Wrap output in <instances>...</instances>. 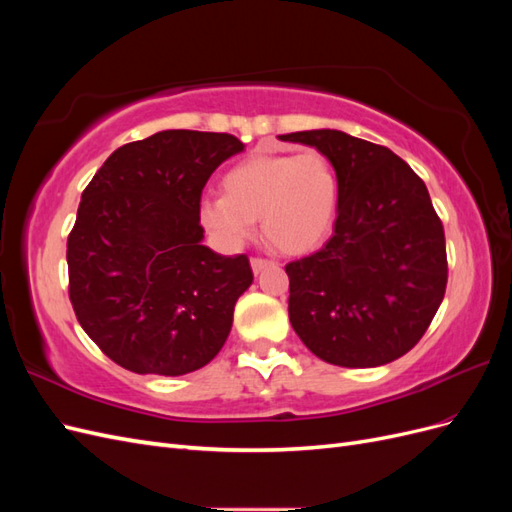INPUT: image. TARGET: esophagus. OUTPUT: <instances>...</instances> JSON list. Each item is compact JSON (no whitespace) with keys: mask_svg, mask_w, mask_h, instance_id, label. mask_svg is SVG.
Segmentation results:
<instances>
[{"mask_svg":"<svg viewBox=\"0 0 512 512\" xmlns=\"http://www.w3.org/2000/svg\"><path fill=\"white\" fill-rule=\"evenodd\" d=\"M273 262L271 260H265V258H252V271L258 275L260 271H265L267 267H271Z\"/></svg>","mask_w":512,"mask_h":512,"instance_id":"34e87169","label":"esophagus"}]
</instances>
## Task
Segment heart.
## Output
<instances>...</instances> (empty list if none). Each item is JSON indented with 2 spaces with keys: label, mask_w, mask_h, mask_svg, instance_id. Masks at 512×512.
Instances as JSON below:
<instances>
[{
  "label": "heart",
  "mask_w": 512,
  "mask_h": 512,
  "mask_svg": "<svg viewBox=\"0 0 512 512\" xmlns=\"http://www.w3.org/2000/svg\"><path fill=\"white\" fill-rule=\"evenodd\" d=\"M224 194L203 200L200 218L222 241L239 245L260 218L269 243L286 254H305L331 232L339 185L320 151L254 156L230 168Z\"/></svg>",
  "instance_id": "1"
}]
</instances>
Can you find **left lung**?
<instances>
[{
  "label": "left lung",
  "mask_w": 512,
  "mask_h": 512,
  "mask_svg": "<svg viewBox=\"0 0 512 512\" xmlns=\"http://www.w3.org/2000/svg\"><path fill=\"white\" fill-rule=\"evenodd\" d=\"M335 168V232L288 262V316L318 359L378 367L412 350L446 290L444 228L423 179L391 149L339 130L282 134Z\"/></svg>",
  "instance_id": "1"
}]
</instances>
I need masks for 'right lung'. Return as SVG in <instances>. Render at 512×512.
Here are the masks:
<instances>
[{"mask_svg": "<svg viewBox=\"0 0 512 512\" xmlns=\"http://www.w3.org/2000/svg\"><path fill=\"white\" fill-rule=\"evenodd\" d=\"M243 147L232 134L164 130L113 151L85 188L68 237L70 301L123 369L183 376L222 350L254 273L245 254L203 245L200 194Z\"/></svg>", "mask_w": 512, "mask_h": 512, "instance_id": "obj_1", "label": "right lung"}]
</instances>
